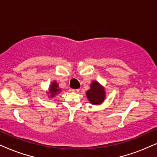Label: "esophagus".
<instances>
[{"mask_svg":"<svg viewBox=\"0 0 157 157\" xmlns=\"http://www.w3.org/2000/svg\"><path fill=\"white\" fill-rule=\"evenodd\" d=\"M70 90L73 93H78L80 91V89H71Z\"/></svg>","mask_w":157,"mask_h":157,"instance_id":"obj_1","label":"esophagus"}]
</instances>
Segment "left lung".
<instances>
[{
  "mask_svg": "<svg viewBox=\"0 0 157 157\" xmlns=\"http://www.w3.org/2000/svg\"><path fill=\"white\" fill-rule=\"evenodd\" d=\"M90 89L86 92L87 98L92 104H101L106 98V92L104 88L97 81H93Z\"/></svg>",
  "mask_w": 157,
  "mask_h": 157,
  "instance_id": "8db88e82",
  "label": "left lung"
}]
</instances>
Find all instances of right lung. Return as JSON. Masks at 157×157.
<instances>
[{"label": "right lung", "instance_id": "obj_1", "mask_svg": "<svg viewBox=\"0 0 157 157\" xmlns=\"http://www.w3.org/2000/svg\"><path fill=\"white\" fill-rule=\"evenodd\" d=\"M61 89L59 88L58 83H57L56 81H53V82H51V85H50V88H49V92L48 93V95H50L49 96H51V98L56 96L58 93H60Z\"/></svg>", "mask_w": 157, "mask_h": 157}]
</instances>
